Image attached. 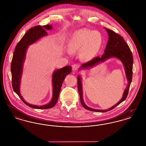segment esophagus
<instances>
[{
  "mask_svg": "<svg viewBox=\"0 0 146 146\" xmlns=\"http://www.w3.org/2000/svg\"><path fill=\"white\" fill-rule=\"evenodd\" d=\"M78 68H79V65L78 64H74L72 66V70L73 71H76L78 70Z\"/></svg>",
  "mask_w": 146,
  "mask_h": 146,
  "instance_id": "34e87169",
  "label": "esophagus"
}]
</instances>
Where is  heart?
<instances>
[{
	"instance_id": "obj_1",
	"label": "heart",
	"mask_w": 146,
	"mask_h": 146,
	"mask_svg": "<svg viewBox=\"0 0 146 146\" xmlns=\"http://www.w3.org/2000/svg\"><path fill=\"white\" fill-rule=\"evenodd\" d=\"M103 42V36L98 31L88 29H78L70 37L67 52L72 55L74 52L80 51L81 58L84 61H90L100 52Z\"/></svg>"
}]
</instances>
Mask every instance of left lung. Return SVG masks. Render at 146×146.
<instances>
[{
	"mask_svg": "<svg viewBox=\"0 0 146 146\" xmlns=\"http://www.w3.org/2000/svg\"><path fill=\"white\" fill-rule=\"evenodd\" d=\"M104 28L108 33L109 38L107 43V45L106 46V49H104V54L100 57H95L93 60L84 63L80 67L78 70L89 69L98 64L100 63L104 62L108 59L113 57L117 58L121 62L124 66L126 77L127 80V85L123 92L122 98L117 104L107 110H96L88 107L84 103L83 97V96L82 76L80 75L78 76V89L80 96L81 104L83 106L84 108H85V109L91 111L97 112H106L110 111L120 104H121L122 102H123L128 95L129 88L132 81L133 56L129 46L125 42L123 38L120 35L108 28Z\"/></svg>",
	"mask_w": 146,
	"mask_h": 146,
	"instance_id": "8db88e82",
	"label": "left lung"
}]
</instances>
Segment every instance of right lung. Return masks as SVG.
<instances>
[{"label":"right lung","instance_id":"right-lung-1","mask_svg":"<svg viewBox=\"0 0 146 146\" xmlns=\"http://www.w3.org/2000/svg\"><path fill=\"white\" fill-rule=\"evenodd\" d=\"M52 25L45 26H37L30 28L21 40L17 44L13 54L11 65V72L12 75V86L14 91L20 97L22 101L29 107L35 109H49L52 108L57 103L63 82L67 74L70 73L72 67L67 66L62 68L55 70L52 75V96L48 104L36 106L30 104L26 102L20 93V85L22 75L23 73V64L26 59V56L28 46L39 40L40 38L48 35L46 31L51 30Z\"/></svg>","mask_w":146,"mask_h":146}]
</instances>
